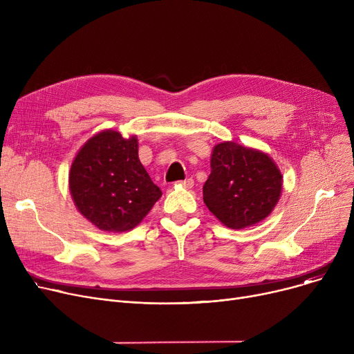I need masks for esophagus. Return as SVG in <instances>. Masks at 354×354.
<instances>
[{"instance_id": "obj_1", "label": "esophagus", "mask_w": 354, "mask_h": 354, "mask_svg": "<svg viewBox=\"0 0 354 354\" xmlns=\"http://www.w3.org/2000/svg\"><path fill=\"white\" fill-rule=\"evenodd\" d=\"M178 185H180V187L187 188V189H191V188L194 187V179H192V178H188V179H185V180H179Z\"/></svg>"}]
</instances>
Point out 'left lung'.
<instances>
[{"instance_id":"8db88e82","label":"left lung","mask_w":354,"mask_h":354,"mask_svg":"<svg viewBox=\"0 0 354 354\" xmlns=\"http://www.w3.org/2000/svg\"><path fill=\"white\" fill-rule=\"evenodd\" d=\"M281 189L283 175L267 153L234 142L215 145L202 192L208 209L225 227L243 230L261 222Z\"/></svg>"}]
</instances>
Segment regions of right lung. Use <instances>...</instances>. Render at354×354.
<instances>
[{"label":"right lung","mask_w":354,"mask_h":354,"mask_svg":"<svg viewBox=\"0 0 354 354\" xmlns=\"http://www.w3.org/2000/svg\"><path fill=\"white\" fill-rule=\"evenodd\" d=\"M138 147L136 136L124 139L109 129L90 138L71 163L74 205L102 231L133 230L162 196L139 160Z\"/></svg>","instance_id":"add662e5"}]
</instances>
